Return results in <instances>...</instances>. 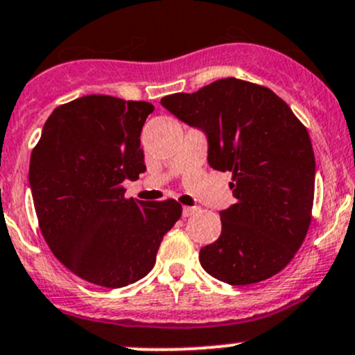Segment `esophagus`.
<instances>
[{
  "label": "esophagus",
  "mask_w": 355,
  "mask_h": 355,
  "mask_svg": "<svg viewBox=\"0 0 355 355\" xmlns=\"http://www.w3.org/2000/svg\"><path fill=\"white\" fill-rule=\"evenodd\" d=\"M194 213H198L196 206H184V208H182V216H184V218L193 216Z\"/></svg>",
  "instance_id": "1"
}]
</instances>
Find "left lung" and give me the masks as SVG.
<instances>
[{"instance_id":"8db88e82","label":"left lung","mask_w":355,"mask_h":355,"mask_svg":"<svg viewBox=\"0 0 355 355\" xmlns=\"http://www.w3.org/2000/svg\"><path fill=\"white\" fill-rule=\"evenodd\" d=\"M161 105L208 139V164L233 173L236 202L220 211L221 234L202 246L211 277L252 285L285 268L305 240L315 188L309 132L266 87L221 78Z\"/></svg>"}]
</instances>
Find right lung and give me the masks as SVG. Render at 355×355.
Masks as SVG:
<instances>
[{
  "label": "right lung",
  "mask_w": 355,
  "mask_h": 355,
  "mask_svg": "<svg viewBox=\"0 0 355 355\" xmlns=\"http://www.w3.org/2000/svg\"><path fill=\"white\" fill-rule=\"evenodd\" d=\"M154 107L110 95L60 105L30 159L40 230L55 257L90 284L121 288L156 263L181 205L125 199L122 182L146 171L141 130Z\"/></svg>",
  "instance_id": "1"
}]
</instances>
